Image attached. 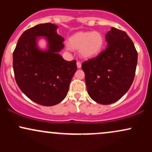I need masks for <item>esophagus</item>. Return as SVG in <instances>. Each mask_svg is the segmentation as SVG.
Wrapping results in <instances>:
<instances>
[{
  "instance_id": "34e87169",
  "label": "esophagus",
  "mask_w": 152,
  "mask_h": 152,
  "mask_svg": "<svg viewBox=\"0 0 152 152\" xmlns=\"http://www.w3.org/2000/svg\"><path fill=\"white\" fill-rule=\"evenodd\" d=\"M76 65H77L78 69H80V68L81 67V63L80 61H77V63H76Z\"/></svg>"
}]
</instances>
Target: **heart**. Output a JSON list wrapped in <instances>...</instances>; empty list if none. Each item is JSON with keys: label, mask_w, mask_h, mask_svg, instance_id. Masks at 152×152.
I'll return each instance as SVG.
<instances>
[{"label": "heart", "mask_w": 152, "mask_h": 152, "mask_svg": "<svg viewBox=\"0 0 152 152\" xmlns=\"http://www.w3.org/2000/svg\"><path fill=\"white\" fill-rule=\"evenodd\" d=\"M104 37L99 32H80L69 40V44L74 48H80V53L84 58H91L100 53L104 46Z\"/></svg>", "instance_id": "1"}]
</instances>
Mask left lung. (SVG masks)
I'll use <instances>...</instances> for the list:
<instances>
[{
	"label": "left lung",
	"instance_id": "left-lung-1",
	"mask_svg": "<svg viewBox=\"0 0 152 152\" xmlns=\"http://www.w3.org/2000/svg\"><path fill=\"white\" fill-rule=\"evenodd\" d=\"M105 37L107 47L96 57L83 62L81 67L89 96L106 105L116 102L129 89L138 54L124 31L111 28Z\"/></svg>",
	"mask_w": 152,
	"mask_h": 152
}]
</instances>
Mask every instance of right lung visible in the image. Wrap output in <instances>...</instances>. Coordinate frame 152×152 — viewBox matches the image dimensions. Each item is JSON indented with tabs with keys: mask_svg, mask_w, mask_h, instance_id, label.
<instances>
[{
	"mask_svg": "<svg viewBox=\"0 0 152 152\" xmlns=\"http://www.w3.org/2000/svg\"><path fill=\"white\" fill-rule=\"evenodd\" d=\"M58 26L38 24L23 33L13 53L15 81L31 100L51 106L62 102L69 91L76 71V61H67L59 52L64 38L57 34ZM40 37L46 38L48 48L42 51L37 46Z\"/></svg>",
	"mask_w": 152,
	"mask_h": 152,
	"instance_id": "right-lung-1",
	"label": "right lung"
}]
</instances>
